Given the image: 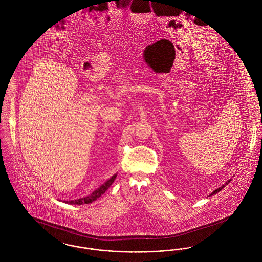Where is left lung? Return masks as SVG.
<instances>
[{"instance_id":"obj_1","label":"left lung","mask_w":262,"mask_h":262,"mask_svg":"<svg viewBox=\"0 0 262 262\" xmlns=\"http://www.w3.org/2000/svg\"><path fill=\"white\" fill-rule=\"evenodd\" d=\"M230 181H231V180H230ZM230 181H228V182H227V183H226V184H225V185H223V186H222V187H219V188H217V189H216V190H214V191H213V192H212L211 194H210V195H213V194H215V193H217V192H219V191H220V190H221V189H223V188H224L225 187V186H226V185H228V184H229V183H230Z\"/></svg>"}]
</instances>
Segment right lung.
I'll return each mask as SVG.
<instances>
[{
	"instance_id": "obj_1",
	"label": "right lung",
	"mask_w": 262,
	"mask_h": 262,
	"mask_svg": "<svg viewBox=\"0 0 262 262\" xmlns=\"http://www.w3.org/2000/svg\"><path fill=\"white\" fill-rule=\"evenodd\" d=\"M116 177H117V174H114L110 180H108L104 185H102L99 188H97L95 191H93L90 195L85 196V198H82V199H78V200H70V201H67V203L78 204V205L84 204V203H86V204H88V203H91L92 201H94V200H96L98 198H100L103 193H105V191H106L109 187H111V185L114 183Z\"/></svg>"
}]
</instances>
